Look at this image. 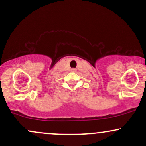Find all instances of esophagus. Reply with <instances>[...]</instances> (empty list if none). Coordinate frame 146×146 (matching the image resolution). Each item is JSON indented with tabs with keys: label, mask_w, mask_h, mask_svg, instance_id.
Returning <instances> with one entry per match:
<instances>
[{
	"label": "esophagus",
	"mask_w": 146,
	"mask_h": 146,
	"mask_svg": "<svg viewBox=\"0 0 146 146\" xmlns=\"http://www.w3.org/2000/svg\"><path fill=\"white\" fill-rule=\"evenodd\" d=\"M75 71H76V69H75V68H72L71 69V71H73V72H75Z\"/></svg>",
	"instance_id": "1"
}]
</instances>
